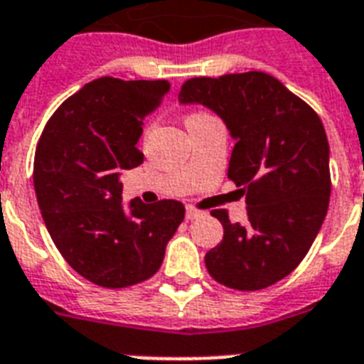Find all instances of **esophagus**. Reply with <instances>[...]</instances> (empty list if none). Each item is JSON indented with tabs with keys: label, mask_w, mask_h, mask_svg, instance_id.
Wrapping results in <instances>:
<instances>
[{
	"label": "esophagus",
	"mask_w": 364,
	"mask_h": 364,
	"mask_svg": "<svg viewBox=\"0 0 364 364\" xmlns=\"http://www.w3.org/2000/svg\"><path fill=\"white\" fill-rule=\"evenodd\" d=\"M199 216H203V213L199 210V208L191 207V205L186 207V218H188V220H196V218H199Z\"/></svg>",
	"instance_id": "1"
}]
</instances>
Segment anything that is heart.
<instances>
[{"label":"heart","instance_id":"1","mask_svg":"<svg viewBox=\"0 0 364 364\" xmlns=\"http://www.w3.org/2000/svg\"><path fill=\"white\" fill-rule=\"evenodd\" d=\"M207 114H199V112H196V114H190L188 117H186V123H190V121H196V119H201V117H205Z\"/></svg>","mask_w":364,"mask_h":364}]
</instances>
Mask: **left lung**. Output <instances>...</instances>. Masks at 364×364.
Wrapping results in <instances>:
<instances>
[{
	"label": "left lung",
	"mask_w": 364,
	"mask_h": 364,
	"mask_svg": "<svg viewBox=\"0 0 364 364\" xmlns=\"http://www.w3.org/2000/svg\"><path fill=\"white\" fill-rule=\"evenodd\" d=\"M180 102H199L226 121L233 146L228 178L245 196L249 222L213 210L224 237L205 255L214 281L235 290L272 287L308 255L331 199L328 140L308 102L264 72L191 77Z\"/></svg>",
	"instance_id": "1"
}]
</instances>
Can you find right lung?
Here are the masks:
<instances>
[{"label": "right lung", "instance_id": "1", "mask_svg": "<svg viewBox=\"0 0 364 364\" xmlns=\"http://www.w3.org/2000/svg\"><path fill=\"white\" fill-rule=\"evenodd\" d=\"M168 81L98 77L58 106L39 136L33 188L53 243L87 281L125 289L161 267L184 220L180 201L121 205L119 173L138 167L142 121L159 108Z\"/></svg>", "mask_w": 364, "mask_h": 364}]
</instances>
